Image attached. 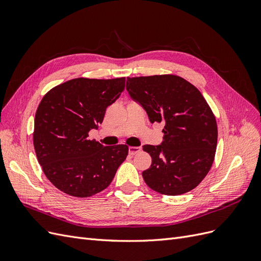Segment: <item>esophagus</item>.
I'll return each instance as SVG.
<instances>
[{
    "instance_id": "esophagus-1",
    "label": "esophagus",
    "mask_w": 261,
    "mask_h": 261,
    "mask_svg": "<svg viewBox=\"0 0 261 261\" xmlns=\"http://www.w3.org/2000/svg\"><path fill=\"white\" fill-rule=\"evenodd\" d=\"M140 150H141L140 147H128V152H129V154H132V155L138 153V152L140 151Z\"/></svg>"
}]
</instances>
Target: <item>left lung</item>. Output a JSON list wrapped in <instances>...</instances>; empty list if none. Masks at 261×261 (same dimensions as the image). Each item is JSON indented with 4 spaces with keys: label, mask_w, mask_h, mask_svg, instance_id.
Segmentation results:
<instances>
[{
    "label": "left lung",
    "mask_w": 261,
    "mask_h": 261,
    "mask_svg": "<svg viewBox=\"0 0 261 261\" xmlns=\"http://www.w3.org/2000/svg\"><path fill=\"white\" fill-rule=\"evenodd\" d=\"M126 90L149 121L163 123V141L145 145L152 163L143 172L153 191L176 196L192 191L215 159L218 127L207 101L194 85L175 75L127 77Z\"/></svg>",
    "instance_id": "left-lung-1"
}]
</instances>
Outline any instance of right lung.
I'll list each match as a JSON object with an SVG mask.
<instances>
[{"mask_svg":"<svg viewBox=\"0 0 261 261\" xmlns=\"http://www.w3.org/2000/svg\"><path fill=\"white\" fill-rule=\"evenodd\" d=\"M125 77L75 78L52 88L35 116L37 159L51 183L67 195L90 197L106 189L128 154L126 145L103 146L88 133L120 98Z\"/></svg>","mask_w":261,"mask_h":261,"instance_id":"right-lung-1","label":"right lung"}]
</instances>
